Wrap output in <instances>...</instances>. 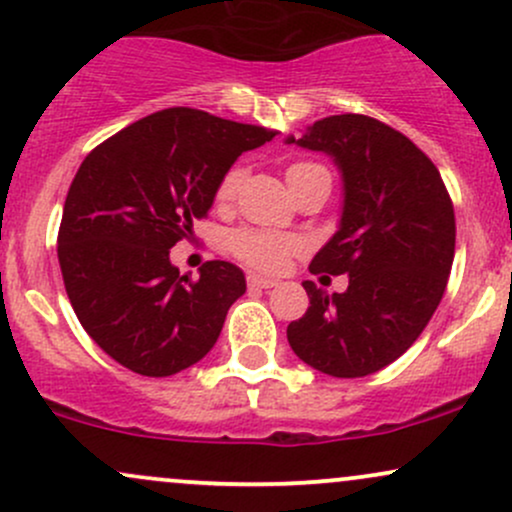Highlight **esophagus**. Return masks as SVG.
<instances>
[{
	"mask_svg": "<svg viewBox=\"0 0 512 512\" xmlns=\"http://www.w3.org/2000/svg\"><path fill=\"white\" fill-rule=\"evenodd\" d=\"M248 286L250 289H272V286H276V281L260 274H248Z\"/></svg>",
	"mask_w": 512,
	"mask_h": 512,
	"instance_id": "esophagus-1",
	"label": "esophagus"
}]
</instances>
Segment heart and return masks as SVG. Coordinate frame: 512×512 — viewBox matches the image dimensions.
Segmentation results:
<instances>
[{
	"mask_svg": "<svg viewBox=\"0 0 512 512\" xmlns=\"http://www.w3.org/2000/svg\"><path fill=\"white\" fill-rule=\"evenodd\" d=\"M315 168L313 163H296V166L289 168L293 175L298 170ZM240 180H243V170L233 168L223 175V180L216 187V202L226 204L231 202L233 195L238 192ZM228 250L238 257L240 262L250 264V267L262 269V272H279L293 252L298 250V243L289 236H279V233L272 231H260V228H238V231L231 233L228 238Z\"/></svg>",
	"mask_w": 512,
	"mask_h": 512,
	"instance_id": "heart-1",
	"label": "heart"
}]
</instances>
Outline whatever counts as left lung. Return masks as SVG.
Returning a JSON list of instances; mask_svg holds the SVG:
<instances>
[{"mask_svg":"<svg viewBox=\"0 0 512 512\" xmlns=\"http://www.w3.org/2000/svg\"><path fill=\"white\" fill-rule=\"evenodd\" d=\"M286 142L322 151L342 173V219L310 272L349 274L332 296L303 281L310 305L286 337L310 368L363 378L397 361L436 313L455 257L450 195L419 146L368 115L325 117Z\"/></svg>","mask_w":512,"mask_h":512,"instance_id":"left-lung-1","label":"left lung"}]
</instances>
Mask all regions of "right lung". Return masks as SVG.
I'll return each instance as SVG.
<instances>
[{
    "label": "right lung",
    "instance_id": "right-lung-1",
    "mask_svg": "<svg viewBox=\"0 0 512 512\" xmlns=\"http://www.w3.org/2000/svg\"><path fill=\"white\" fill-rule=\"evenodd\" d=\"M274 129L168 108L98 144L64 202L57 257L81 327L120 366L166 378L202 361L245 293L236 264L211 260L199 279L170 264L243 151Z\"/></svg>",
    "mask_w": 512,
    "mask_h": 512
}]
</instances>
